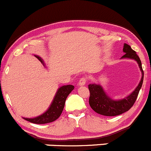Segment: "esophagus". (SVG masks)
<instances>
[{"mask_svg":"<svg viewBox=\"0 0 151 151\" xmlns=\"http://www.w3.org/2000/svg\"><path fill=\"white\" fill-rule=\"evenodd\" d=\"M86 81H87V78L86 77H83L81 78H80L78 81V85L79 86H83V85L86 84Z\"/></svg>","mask_w":151,"mask_h":151,"instance_id":"obj_1","label":"esophagus"}]
</instances>
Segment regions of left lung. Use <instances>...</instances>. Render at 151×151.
Returning <instances> with one entry per match:
<instances>
[{
	"mask_svg": "<svg viewBox=\"0 0 151 151\" xmlns=\"http://www.w3.org/2000/svg\"><path fill=\"white\" fill-rule=\"evenodd\" d=\"M123 52L125 54L122 56L121 59L127 58V59H134L138 63L140 70L142 72L141 81L132 93L130 94L126 98L122 100H118V101L113 100L110 97H109L101 85L95 84V83L89 84L88 88L90 93L89 99V106L95 112L101 115L109 116V117L117 116L128 111L135 103L139 92L142 85L144 72L142 68V63L139 57L137 54V53L134 50H132L131 46L126 43L123 46Z\"/></svg>",
	"mask_w": 151,
	"mask_h": 151,
	"instance_id": "1",
	"label": "left lung"
}]
</instances>
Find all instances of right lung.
Masks as SVG:
<instances>
[{"label": "right lung", "mask_w": 151, "mask_h": 151, "mask_svg": "<svg viewBox=\"0 0 151 151\" xmlns=\"http://www.w3.org/2000/svg\"><path fill=\"white\" fill-rule=\"evenodd\" d=\"M40 62L44 64L42 59L38 56H35ZM74 89V86L73 85H65L61 86L56 92L54 98L52 101L51 105L48 109L41 115L34 118H23L28 122H31L35 124H45V123H51L55 121L60 117L62 111L65 107V101L68 98V95Z\"/></svg>", "instance_id": "right-lung-1"}]
</instances>
